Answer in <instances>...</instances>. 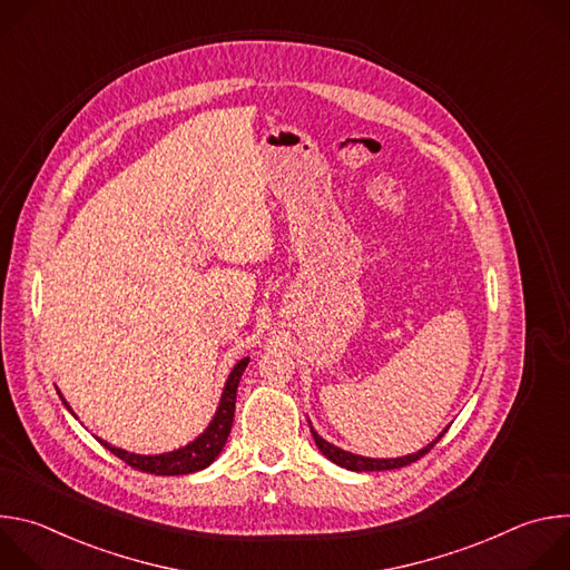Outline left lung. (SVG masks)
<instances>
[{"instance_id":"obj_1","label":"left lung","mask_w":570,"mask_h":570,"mask_svg":"<svg viewBox=\"0 0 570 570\" xmlns=\"http://www.w3.org/2000/svg\"><path fill=\"white\" fill-rule=\"evenodd\" d=\"M311 433H313V440H315V444H317V449L327 455L332 462H336V464H341V466H345V469H350V471H387V469H399V466H405V464H413V462H417L420 458H424L440 440H442V435L446 433H440V438L435 440V442H431L429 446H424L422 451H417V453H413V455H403V458H387V460H376V458H363V455H354V453H350V451H343V449H338V446H334V444H330L327 440H322L313 429H311Z\"/></svg>"}]
</instances>
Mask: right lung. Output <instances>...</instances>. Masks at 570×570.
<instances>
[{"label": "right lung", "instance_id": "add662e5", "mask_svg": "<svg viewBox=\"0 0 570 570\" xmlns=\"http://www.w3.org/2000/svg\"><path fill=\"white\" fill-rule=\"evenodd\" d=\"M248 358H243L234 365V370L229 372V379L225 383L218 411L212 420V424L207 426V431L196 438L194 442H189L187 446L171 451V453H161V455H137V453H128L124 449L110 446L108 442L99 440L110 453H115L119 460H124L126 464H130L137 471L144 473H155V475H185V473H194L200 471L205 466H209L216 455L223 451L227 435L232 431V422H234V403H236V387L240 381L243 370H246ZM62 403L67 405V401L62 399ZM69 409V405H67Z\"/></svg>", "mask_w": 570, "mask_h": 570}]
</instances>
